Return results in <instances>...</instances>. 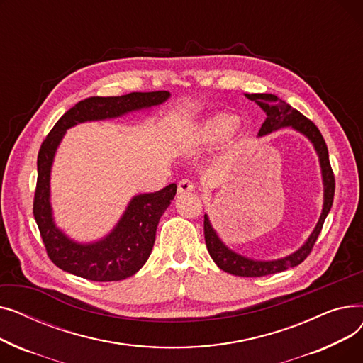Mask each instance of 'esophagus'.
Wrapping results in <instances>:
<instances>
[{"instance_id":"esophagus-1","label":"esophagus","mask_w":363,"mask_h":363,"mask_svg":"<svg viewBox=\"0 0 363 363\" xmlns=\"http://www.w3.org/2000/svg\"><path fill=\"white\" fill-rule=\"evenodd\" d=\"M191 191H194V184L191 181H188V179L179 181V184H178V193L179 194L191 193Z\"/></svg>"}]
</instances>
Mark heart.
Here are the masks:
<instances>
[{
	"label": "heart",
	"mask_w": 363,
	"mask_h": 363,
	"mask_svg": "<svg viewBox=\"0 0 363 363\" xmlns=\"http://www.w3.org/2000/svg\"><path fill=\"white\" fill-rule=\"evenodd\" d=\"M238 125L237 116L231 113H216L203 119L193 130L191 141L199 145H215L225 141Z\"/></svg>",
	"instance_id": "1"
}]
</instances>
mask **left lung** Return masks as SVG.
<instances>
[{
	"instance_id": "obj_1",
	"label": "left lung",
	"mask_w": 363,
	"mask_h": 363,
	"mask_svg": "<svg viewBox=\"0 0 363 363\" xmlns=\"http://www.w3.org/2000/svg\"><path fill=\"white\" fill-rule=\"evenodd\" d=\"M247 99L255 101L264 113L266 121L263 122L257 137H264L271 132H275L282 128H291L293 130L301 133L303 137H306L319 159L320 166V175H322V185H323V204L322 212L319 216V220L316 226L313 228L312 234L308 237V240L303 242L300 249H297L294 253L274 260H257L242 256L233 249H230L218 235L216 230L213 228L211 219L207 215H204V238L206 245L211 257L218 264V268L222 271L233 274L237 277H264L271 274H278L282 271H287L289 268H294V266L300 264L304 259L311 253L312 247L322 230V225L325 222V218L328 216L333 200H334V189H335V179L333 169L330 164V156L328 148L323 137L320 135L319 129L315 126L313 122H311L308 118H304L303 114L293 108L290 104L285 103L284 100H279L274 94H244Z\"/></svg>"
}]
</instances>
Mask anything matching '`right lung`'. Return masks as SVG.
<instances>
[{
	"label": "right lung",
	"instance_id": "add662e5",
	"mask_svg": "<svg viewBox=\"0 0 363 363\" xmlns=\"http://www.w3.org/2000/svg\"><path fill=\"white\" fill-rule=\"evenodd\" d=\"M167 91L130 92L121 97H89L67 110L51 129L38 152V181L33 216L52 263L89 281H121L137 274L148 260L157 225L177 194V184L160 191L133 196L113 230L97 241L81 242L57 226L51 206V169L66 130L85 122H97L148 110L169 99Z\"/></svg>",
	"mask_w": 363,
	"mask_h": 363
}]
</instances>
